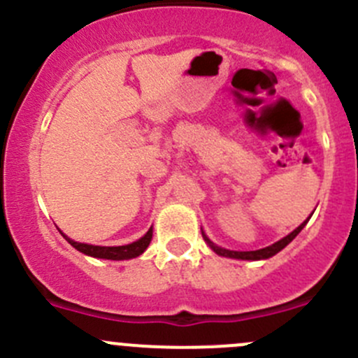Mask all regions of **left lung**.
I'll use <instances>...</instances> for the list:
<instances>
[{"label":"left lung","instance_id":"obj_1","mask_svg":"<svg viewBox=\"0 0 358 358\" xmlns=\"http://www.w3.org/2000/svg\"><path fill=\"white\" fill-rule=\"evenodd\" d=\"M308 220H310V218H308ZM308 220H306V222H308ZM306 222H303L301 225L298 227V229L292 230L289 236H286V237H284V239L277 241L275 244H272V246H268V248L258 249V251H229V249H223V248L215 246V244H213L211 241H209L208 237L204 236V234H202V237H204L206 243H208L209 246L213 248V251H215L216 255H220V256H227V258H237V259H266V258H270V256L277 255V252H279L280 249L286 248L287 244H289L291 241L294 239V237L298 236L299 232H301V229L306 225Z\"/></svg>","mask_w":358,"mask_h":358}]
</instances>
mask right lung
Listing matches in <instances>:
<instances>
[{
    "instance_id": "add662e5",
    "label": "right lung",
    "mask_w": 358,
    "mask_h": 358,
    "mask_svg": "<svg viewBox=\"0 0 358 358\" xmlns=\"http://www.w3.org/2000/svg\"><path fill=\"white\" fill-rule=\"evenodd\" d=\"M64 236V234H62ZM66 237V236H64ZM67 243L71 246H74L78 251L85 252V255L93 256V258H106V259H129L136 258V256L142 255L147 248H149L150 239H152V229H149V232L138 239L136 243L126 244V246H117V248H102V246H92V244H81L76 243V241L66 237Z\"/></svg>"
}]
</instances>
